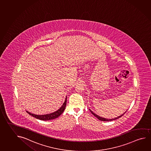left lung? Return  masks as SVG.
<instances>
[{"label": "left lung", "instance_id": "8db88e82", "mask_svg": "<svg viewBox=\"0 0 151 151\" xmlns=\"http://www.w3.org/2000/svg\"><path fill=\"white\" fill-rule=\"evenodd\" d=\"M90 111V112L92 113L93 115H94L98 119H99V120H101V121H106V122H109V121H111V120H116V119H117L118 118H119L121 117L123 115H124V114H125L126 112L127 111V110L126 111L125 113H124L122 115H120L119 116H118L117 117L115 118H113V119H107V118H103L102 117H100L99 116H98V115H97V114H96L94 113H93V111H92V110H90V109H89Z\"/></svg>", "mask_w": 151, "mask_h": 151}]
</instances>
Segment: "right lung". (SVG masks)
I'll return each instance as SVG.
<instances>
[{
  "instance_id": "1",
  "label": "right lung",
  "mask_w": 151,
  "mask_h": 151,
  "mask_svg": "<svg viewBox=\"0 0 151 151\" xmlns=\"http://www.w3.org/2000/svg\"><path fill=\"white\" fill-rule=\"evenodd\" d=\"M67 96H66L65 100L64 101V103L63 104V105H62L61 107L60 108V109H59L58 110H56L53 113H50V114H46V115H38L32 114V113L29 112L27 110H26V112L32 116L36 118L37 119H40V120H49L54 119H55L56 118L59 117V116L61 115L62 113H63L64 109L65 108V107H66V105H67Z\"/></svg>"
}]
</instances>
